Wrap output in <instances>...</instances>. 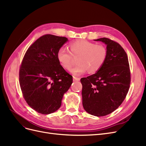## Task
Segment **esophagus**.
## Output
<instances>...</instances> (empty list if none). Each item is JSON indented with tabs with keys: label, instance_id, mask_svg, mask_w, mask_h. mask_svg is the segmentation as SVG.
I'll return each mask as SVG.
<instances>
[{
	"label": "esophagus",
	"instance_id": "1",
	"mask_svg": "<svg viewBox=\"0 0 146 146\" xmlns=\"http://www.w3.org/2000/svg\"><path fill=\"white\" fill-rule=\"evenodd\" d=\"M80 80V78L73 76V80H74V81H79Z\"/></svg>",
	"mask_w": 146,
	"mask_h": 146
}]
</instances>
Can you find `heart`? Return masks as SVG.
<instances>
[{"instance_id":"b5f03b06","label":"heart","mask_w":146,"mask_h":146,"mask_svg":"<svg viewBox=\"0 0 146 146\" xmlns=\"http://www.w3.org/2000/svg\"><path fill=\"white\" fill-rule=\"evenodd\" d=\"M69 52L66 48H60L56 54L57 60L62 67L69 70L77 58V64L70 70L75 76L88 71L93 74L102 67L107 58L108 51L105 46L86 40L76 41L69 44Z\"/></svg>"}]
</instances>
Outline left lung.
I'll return each mask as SVG.
<instances>
[{"label": "left lung", "mask_w": 146, "mask_h": 146, "mask_svg": "<svg viewBox=\"0 0 146 146\" xmlns=\"http://www.w3.org/2000/svg\"><path fill=\"white\" fill-rule=\"evenodd\" d=\"M95 41L107 44V58L98 72L80 82L84 109L100 117L111 113L122 104L129 90L131 75L127 55L118 42L108 38Z\"/></svg>", "instance_id": "obj_1"}]
</instances>
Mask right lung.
Segmentation results:
<instances>
[{"label": "right lung", "instance_id": "add662e5", "mask_svg": "<svg viewBox=\"0 0 146 146\" xmlns=\"http://www.w3.org/2000/svg\"><path fill=\"white\" fill-rule=\"evenodd\" d=\"M68 38L46 34L26 51L19 68V84L26 102L39 113L48 114L59 109L72 76L57 60L56 54Z\"/></svg>", "mask_w": 146, "mask_h": 146}]
</instances>
